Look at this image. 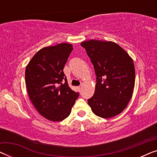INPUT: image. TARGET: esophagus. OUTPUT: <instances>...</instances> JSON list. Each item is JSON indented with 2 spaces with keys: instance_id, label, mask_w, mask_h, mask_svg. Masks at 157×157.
<instances>
[{
  "instance_id": "esophagus-1",
  "label": "esophagus",
  "mask_w": 157,
  "mask_h": 157,
  "mask_svg": "<svg viewBox=\"0 0 157 157\" xmlns=\"http://www.w3.org/2000/svg\"><path fill=\"white\" fill-rule=\"evenodd\" d=\"M78 90L79 91H81V90H82V86H78Z\"/></svg>"
}]
</instances>
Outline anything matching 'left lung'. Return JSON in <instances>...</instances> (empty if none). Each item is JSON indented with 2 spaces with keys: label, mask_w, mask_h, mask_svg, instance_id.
Segmentation results:
<instances>
[{
  "label": "left lung",
  "mask_w": 157,
  "mask_h": 157,
  "mask_svg": "<svg viewBox=\"0 0 157 157\" xmlns=\"http://www.w3.org/2000/svg\"><path fill=\"white\" fill-rule=\"evenodd\" d=\"M91 59L96 75L94 96L88 104L103 119L121 113L132 98L135 84L134 61L113 41L89 40L81 43Z\"/></svg>",
  "instance_id": "left-lung-1"
}]
</instances>
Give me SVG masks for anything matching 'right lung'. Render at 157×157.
<instances>
[{
	"mask_svg": "<svg viewBox=\"0 0 157 157\" xmlns=\"http://www.w3.org/2000/svg\"><path fill=\"white\" fill-rule=\"evenodd\" d=\"M72 49V45L66 43L44 47L25 68V85L30 100L38 113L49 121H61L67 118L78 96L68 86L63 73ZM63 80H65L63 85Z\"/></svg>",
	"mask_w": 157,
	"mask_h": 157,
	"instance_id": "1",
	"label": "right lung"
}]
</instances>
